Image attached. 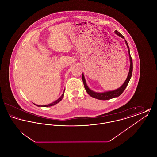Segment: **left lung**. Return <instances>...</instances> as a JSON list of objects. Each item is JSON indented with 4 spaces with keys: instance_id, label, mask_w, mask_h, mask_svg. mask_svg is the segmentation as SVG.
I'll return each mask as SVG.
<instances>
[{
    "instance_id": "left-lung-1",
    "label": "left lung",
    "mask_w": 157,
    "mask_h": 157,
    "mask_svg": "<svg viewBox=\"0 0 157 157\" xmlns=\"http://www.w3.org/2000/svg\"><path fill=\"white\" fill-rule=\"evenodd\" d=\"M115 33L116 34H117L118 36H120V37H122L124 39H125L124 37L122 35V34L119 32L118 30H115ZM125 43L127 45V47L128 48V52H129V59H130V68H129V74L127 76V79L126 81L124 82V83L117 90H112V91H109V92H103V93H97V92H95L92 90H90V88L88 87L86 83V81L84 78V75L82 74V79L83 81V83L84 85V87L85 88V90H86L87 93L90 95V97H92L98 99H100V100H108L110 99H112L113 98L117 97H119L121 95L122 92H124V90H125L126 87L128 84V83L129 82V80L131 78L132 76V69H133V65H132V59L130 54V52H129V46L127 43V41L125 40Z\"/></svg>"
}]
</instances>
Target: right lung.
Instances as JSON below:
<instances>
[{
    "label": "right lung",
    "mask_w": 157,
    "mask_h": 157,
    "mask_svg": "<svg viewBox=\"0 0 157 157\" xmlns=\"http://www.w3.org/2000/svg\"><path fill=\"white\" fill-rule=\"evenodd\" d=\"M65 91V90H64ZM63 95H64V92H63V94L62 95V96L60 97L58 99V100H56V101H55V102H53V103H52V104H48V105H36V106H44V107H48V106H53V105H54L56 104H58V102H59L60 101L62 100V99L63 98Z\"/></svg>",
    "instance_id": "add662e5"
}]
</instances>
